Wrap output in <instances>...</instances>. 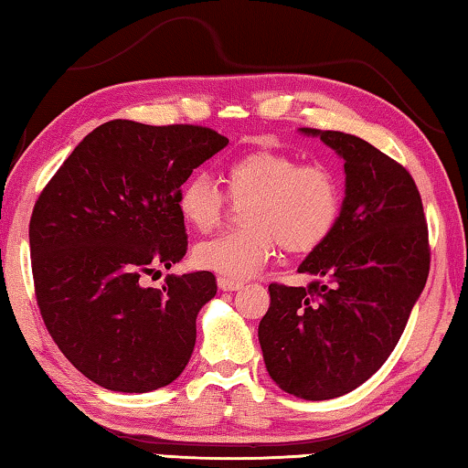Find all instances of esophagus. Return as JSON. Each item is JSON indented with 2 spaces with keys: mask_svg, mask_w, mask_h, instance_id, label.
<instances>
[{
  "mask_svg": "<svg viewBox=\"0 0 468 468\" xmlns=\"http://www.w3.org/2000/svg\"><path fill=\"white\" fill-rule=\"evenodd\" d=\"M218 288L222 292H237L243 288V282L239 279H229V277H218Z\"/></svg>",
  "mask_w": 468,
  "mask_h": 468,
  "instance_id": "obj_1",
  "label": "esophagus"
}]
</instances>
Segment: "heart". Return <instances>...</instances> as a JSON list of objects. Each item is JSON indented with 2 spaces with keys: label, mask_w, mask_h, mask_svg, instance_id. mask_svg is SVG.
Masks as SVG:
<instances>
[{
  "label": "heart",
  "mask_w": 468,
  "mask_h": 468,
  "mask_svg": "<svg viewBox=\"0 0 468 468\" xmlns=\"http://www.w3.org/2000/svg\"><path fill=\"white\" fill-rule=\"evenodd\" d=\"M231 199L243 207L241 231L199 241L193 250L197 267L222 277L248 279L275 254L277 241L294 254L322 246L340 216V186L319 164H301L279 151H252L225 167ZM227 195L207 174L186 178L178 191V212L197 231H212L222 218Z\"/></svg>",
  "instance_id": "heart-1"
}]
</instances>
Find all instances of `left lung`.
Instances as JSON below:
<instances>
[{
    "mask_svg": "<svg viewBox=\"0 0 468 468\" xmlns=\"http://www.w3.org/2000/svg\"><path fill=\"white\" fill-rule=\"evenodd\" d=\"M345 162L336 227L298 267L306 288L271 283L258 325L264 366L285 393L334 399L378 372L429 277L422 199L406 167L364 138L301 128Z\"/></svg>",
    "mask_w": 468,
    "mask_h": 468,
    "instance_id": "left-lung-1",
    "label": "left lung"
}]
</instances>
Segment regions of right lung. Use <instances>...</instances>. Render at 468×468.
Here are the masks:
<instances>
[{"mask_svg": "<svg viewBox=\"0 0 468 468\" xmlns=\"http://www.w3.org/2000/svg\"><path fill=\"white\" fill-rule=\"evenodd\" d=\"M227 144L201 125L113 120L90 132L41 191L29 225L37 304L54 343L96 385L146 393L189 364L214 275H167L162 290L141 279L183 261L178 191Z\"/></svg>", "mask_w": 468, "mask_h": 468, "instance_id": "right-lung-1", "label": "right lung"}]
</instances>
